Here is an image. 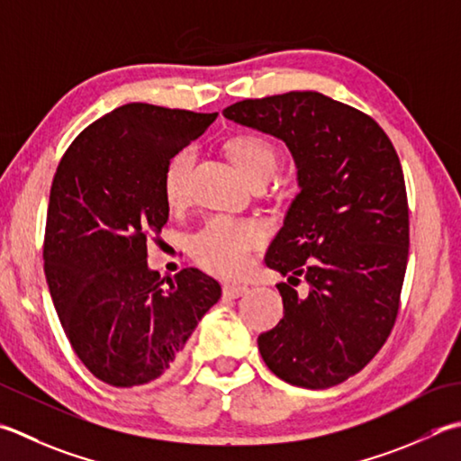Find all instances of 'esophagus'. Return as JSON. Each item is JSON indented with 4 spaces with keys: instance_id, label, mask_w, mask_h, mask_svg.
<instances>
[{
    "instance_id": "1",
    "label": "esophagus",
    "mask_w": 461,
    "mask_h": 461,
    "mask_svg": "<svg viewBox=\"0 0 461 461\" xmlns=\"http://www.w3.org/2000/svg\"><path fill=\"white\" fill-rule=\"evenodd\" d=\"M249 290L248 285H223V297L225 300H238V297L246 295Z\"/></svg>"
}]
</instances>
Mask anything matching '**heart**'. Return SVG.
Wrapping results in <instances>:
<instances>
[{"instance_id": "1", "label": "heart", "mask_w": 461, "mask_h": 461, "mask_svg": "<svg viewBox=\"0 0 461 461\" xmlns=\"http://www.w3.org/2000/svg\"><path fill=\"white\" fill-rule=\"evenodd\" d=\"M228 153L248 182L269 177L277 167V149L272 141L256 133H241L228 141ZM195 159L194 148L177 149L164 169V194L169 205H182L189 194V174ZM264 233L254 221L213 218L192 240V256L207 272L221 277H238L248 272L254 251Z\"/></svg>"}]
</instances>
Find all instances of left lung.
Returning <instances> with one entry per match:
<instances>
[{"instance_id":"8db88e82","label":"left lung","mask_w":461,"mask_h":461,"mask_svg":"<svg viewBox=\"0 0 461 461\" xmlns=\"http://www.w3.org/2000/svg\"><path fill=\"white\" fill-rule=\"evenodd\" d=\"M223 117L282 140L300 194L267 249L284 318L258 338L266 366L310 390L364 369L395 323L410 251L403 171L372 117L318 92L243 99ZM303 276L300 298L290 283Z\"/></svg>"}]
</instances>
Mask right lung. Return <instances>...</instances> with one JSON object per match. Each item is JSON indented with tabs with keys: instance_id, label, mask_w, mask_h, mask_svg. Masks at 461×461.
<instances>
[{
	"instance_id": "obj_1",
	"label": "right lung",
	"mask_w": 461,
	"mask_h": 461,
	"mask_svg": "<svg viewBox=\"0 0 461 461\" xmlns=\"http://www.w3.org/2000/svg\"><path fill=\"white\" fill-rule=\"evenodd\" d=\"M218 113L125 104L63 153L53 176L43 272L71 348L97 380L133 387L177 364L221 287L195 267L161 279L148 238L169 218L164 169Z\"/></svg>"
}]
</instances>
